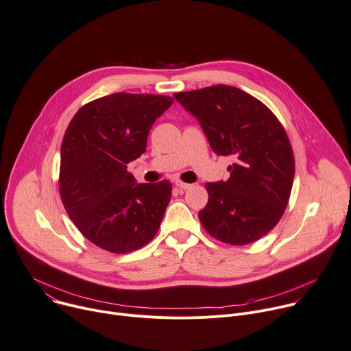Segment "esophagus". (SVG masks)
Returning <instances> with one entry per match:
<instances>
[{
    "instance_id": "obj_1",
    "label": "esophagus",
    "mask_w": 351,
    "mask_h": 351,
    "mask_svg": "<svg viewBox=\"0 0 351 351\" xmlns=\"http://www.w3.org/2000/svg\"><path fill=\"white\" fill-rule=\"evenodd\" d=\"M175 184H176V187H179L180 190H187V189H190V187H192V184H189V183H184V182H180V180L175 182Z\"/></svg>"
}]
</instances>
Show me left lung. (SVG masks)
<instances>
[{
	"label": "left lung",
	"mask_w": 351,
	"mask_h": 351,
	"mask_svg": "<svg viewBox=\"0 0 351 351\" xmlns=\"http://www.w3.org/2000/svg\"><path fill=\"white\" fill-rule=\"evenodd\" d=\"M175 99L197 119L217 155H232L227 182H208L204 230L230 245H246L280 221L295 173L294 154L282 125L261 101L230 85L179 92Z\"/></svg>",
	"instance_id": "8db88e82"
}]
</instances>
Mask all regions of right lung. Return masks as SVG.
Masks as SVG:
<instances>
[{
	"instance_id": "right-lung-1",
	"label": "right lung",
	"mask_w": 351,
	"mask_h": 351,
	"mask_svg": "<svg viewBox=\"0 0 351 351\" xmlns=\"http://www.w3.org/2000/svg\"><path fill=\"white\" fill-rule=\"evenodd\" d=\"M171 97L117 92L81 108L61 144L60 196L81 234L127 253L156 234L171 202L169 180L137 183L127 164L145 152L155 120Z\"/></svg>"
}]
</instances>
